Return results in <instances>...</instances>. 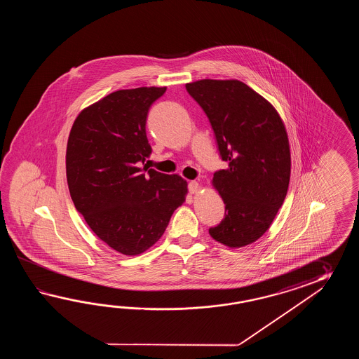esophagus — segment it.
Segmentation results:
<instances>
[{"mask_svg": "<svg viewBox=\"0 0 359 359\" xmlns=\"http://www.w3.org/2000/svg\"><path fill=\"white\" fill-rule=\"evenodd\" d=\"M198 183L196 182V181H191L190 183H189V191H190V194H196L198 191Z\"/></svg>", "mask_w": 359, "mask_h": 359, "instance_id": "34e87169", "label": "esophagus"}]
</instances>
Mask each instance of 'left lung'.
I'll return each instance as SVG.
<instances>
[{
  "label": "left lung",
  "instance_id": "1",
  "mask_svg": "<svg viewBox=\"0 0 359 359\" xmlns=\"http://www.w3.org/2000/svg\"><path fill=\"white\" fill-rule=\"evenodd\" d=\"M186 90L204 110L222 161L229 163L214 173L226 212L209 233L229 248L252 244L269 229L289 189L290 147L283 119L237 79H201Z\"/></svg>",
  "mask_w": 359,
  "mask_h": 359
}]
</instances>
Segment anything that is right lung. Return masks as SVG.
Segmentation results:
<instances>
[{
  "instance_id": "obj_1",
  "label": "right lung",
  "mask_w": 359,
  "mask_h": 359,
  "mask_svg": "<svg viewBox=\"0 0 359 359\" xmlns=\"http://www.w3.org/2000/svg\"><path fill=\"white\" fill-rule=\"evenodd\" d=\"M167 87L119 90L83 109L70 130L67 180L76 210L95 235L124 255H138L164 233L187 194L178 175L145 167L149 109Z\"/></svg>"
}]
</instances>
